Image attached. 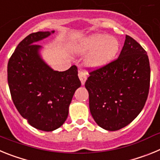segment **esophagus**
Listing matches in <instances>:
<instances>
[{"label": "esophagus", "mask_w": 160, "mask_h": 160, "mask_svg": "<svg viewBox=\"0 0 160 160\" xmlns=\"http://www.w3.org/2000/svg\"><path fill=\"white\" fill-rule=\"evenodd\" d=\"M78 77L80 81H81L82 85H84L85 82H86V80H87V74L85 73H83L82 71H79L78 72Z\"/></svg>", "instance_id": "34e87169"}]
</instances>
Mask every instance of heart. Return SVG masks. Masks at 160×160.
<instances>
[{
	"label": "heart",
	"instance_id": "obj_1",
	"mask_svg": "<svg viewBox=\"0 0 160 160\" xmlns=\"http://www.w3.org/2000/svg\"><path fill=\"white\" fill-rule=\"evenodd\" d=\"M120 48L118 39L103 33H96L84 39L74 47V51L82 55L89 54L86 64L90 69H99L112 62Z\"/></svg>",
	"mask_w": 160,
	"mask_h": 160
}]
</instances>
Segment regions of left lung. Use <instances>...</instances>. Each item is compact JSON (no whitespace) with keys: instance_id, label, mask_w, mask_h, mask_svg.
<instances>
[{"instance_id":"1","label":"left lung","mask_w":160,"mask_h":160,"mask_svg":"<svg viewBox=\"0 0 160 160\" xmlns=\"http://www.w3.org/2000/svg\"><path fill=\"white\" fill-rule=\"evenodd\" d=\"M150 77L147 52L135 39L126 35L118 58L90 72L85 83L90 111L96 123L111 131L131 123L145 105Z\"/></svg>"}]
</instances>
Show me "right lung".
Listing matches in <instances>:
<instances>
[{
  "label": "right lung",
  "mask_w": 160,
  "mask_h": 160,
  "mask_svg": "<svg viewBox=\"0 0 160 160\" xmlns=\"http://www.w3.org/2000/svg\"><path fill=\"white\" fill-rule=\"evenodd\" d=\"M54 30L28 35L17 46L8 63V83L14 105L29 125L44 131L58 129L66 120L69 106L81 82L78 68L53 70L40 54L36 42Z\"/></svg>",
  "instance_id": "obj_1"
}]
</instances>
